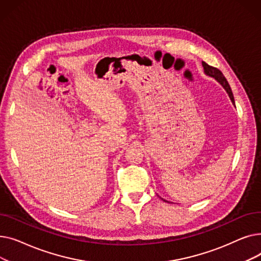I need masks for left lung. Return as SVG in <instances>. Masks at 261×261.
<instances>
[{"mask_svg":"<svg viewBox=\"0 0 261 261\" xmlns=\"http://www.w3.org/2000/svg\"><path fill=\"white\" fill-rule=\"evenodd\" d=\"M202 65H203V68H204V73L206 74L207 76H211V77L215 78V79L219 82V84H220V85L224 88V90L227 92V94H228V96H229V98H230L231 102L235 103L234 95H232V92H231V90H230V87H229V85H228L227 80H226L225 77L223 76L222 72H221L220 70H218L217 67L211 66V65H208L207 63H205L204 61L202 62ZM164 201H166V200H164Z\"/></svg>","mask_w":261,"mask_h":261,"instance_id":"1","label":"left lung"}]
</instances>
